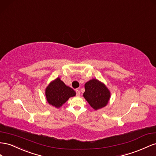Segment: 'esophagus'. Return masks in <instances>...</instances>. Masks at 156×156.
<instances>
[{
    "mask_svg": "<svg viewBox=\"0 0 156 156\" xmlns=\"http://www.w3.org/2000/svg\"><path fill=\"white\" fill-rule=\"evenodd\" d=\"M76 96H77V97L80 96V91L78 90H76Z\"/></svg>",
    "mask_w": 156,
    "mask_h": 156,
    "instance_id": "1",
    "label": "esophagus"
}]
</instances>
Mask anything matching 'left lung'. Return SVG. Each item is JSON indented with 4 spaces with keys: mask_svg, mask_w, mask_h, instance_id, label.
I'll return each mask as SVG.
<instances>
[{
    "mask_svg": "<svg viewBox=\"0 0 156 156\" xmlns=\"http://www.w3.org/2000/svg\"><path fill=\"white\" fill-rule=\"evenodd\" d=\"M83 97L91 107L98 110L105 107L108 104L110 92L103 83L97 79H92L85 84Z\"/></svg>",
    "mask_w": 156,
    "mask_h": 156,
    "instance_id": "8db88e82",
    "label": "left lung"
}]
</instances>
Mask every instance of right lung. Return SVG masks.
I'll list each match as a JSON object with an SVG mask.
<instances>
[{
    "instance_id": "add662e5",
    "label": "right lung",
    "mask_w": 156,
    "mask_h": 156,
    "mask_svg": "<svg viewBox=\"0 0 156 156\" xmlns=\"http://www.w3.org/2000/svg\"><path fill=\"white\" fill-rule=\"evenodd\" d=\"M45 94L49 104L55 108H60L70 97L76 95V92L57 78L48 86Z\"/></svg>"
}]
</instances>
